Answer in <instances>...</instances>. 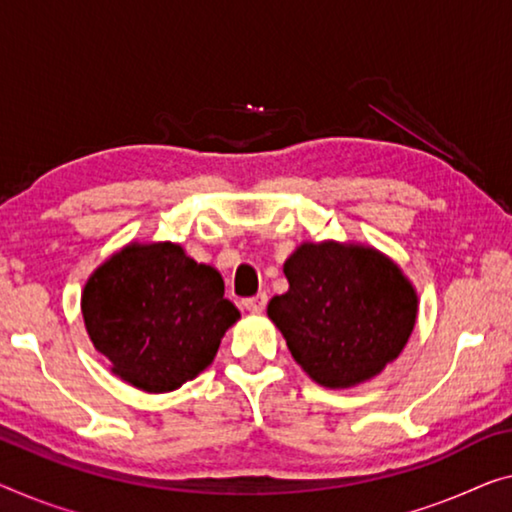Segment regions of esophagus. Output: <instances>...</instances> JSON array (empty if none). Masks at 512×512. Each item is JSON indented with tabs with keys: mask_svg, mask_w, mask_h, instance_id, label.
Returning <instances> with one entry per match:
<instances>
[{
	"mask_svg": "<svg viewBox=\"0 0 512 512\" xmlns=\"http://www.w3.org/2000/svg\"><path fill=\"white\" fill-rule=\"evenodd\" d=\"M266 301H269V296L264 292L257 294V296H250V299L243 301V308L250 310V312H262L266 308Z\"/></svg>",
	"mask_w": 512,
	"mask_h": 512,
	"instance_id": "obj_1",
	"label": "esophagus"
}]
</instances>
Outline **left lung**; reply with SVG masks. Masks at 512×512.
I'll use <instances>...</instances> for the list:
<instances>
[{"label": "left lung", "instance_id": "8db88e82", "mask_svg": "<svg viewBox=\"0 0 512 512\" xmlns=\"http://www.w3.org/2000/svg\"><path fill=\"white\" fill-rule=\"evenodd\" d=\"M282 271L289 289L266 312L312 381L349 388L400 356L418 296L393 259L358 243H301Z\"/></svg>", "mask_w": 512, "mask_h": 512}]
</instances>
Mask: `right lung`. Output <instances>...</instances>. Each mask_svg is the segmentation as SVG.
Here are the masks:
<instances>
[{
	"label": "right lung",
	"instance_id": "right-lung-1",
	"mask_svg": "<svg viewBox=\"0 0 512 512\" xmlns=\"http://www.w3.org/2000/svg\"><path fill=\"white\" fill-rule=\"evenodd\" d=\"M82 317L112 372L147 393H167L209 368L239 310L225 282L179 243H128L91 273Z\"/></svg>",
	"mask_w": 512,
	"mask_h": 512
}]
</instances>
